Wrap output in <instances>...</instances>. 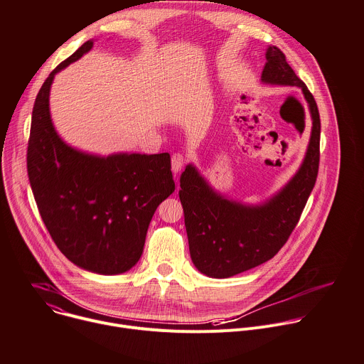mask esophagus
Masks as SVG:
<instances>
[{
	"mask_svg": "<svg viewBox=\"0 0 364 364\" xmlns=\"http://www.w3.org/2000/svg\"><path fill=\"white\" fill-rule=\"evenodd\" d=\"M184 166V157L181 154H174L171 157V170L174 174H178Z\"/></svg>",
	"mask_w": 364,
	"mask_h": 364,
	"instance_id": "obj_1",
	"label": "esophagus"
}]
</instances>
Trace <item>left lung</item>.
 I'll return each mask as SVG.
<instances>
[{"instance_id": "8db88e82", "label": "left lung", "mask_w": 364, "mask_h": 364, "mask_svg": "<svg viewBox=\"0 0 364 364\" xmlns=\"http://www.w3.org/2000/svg\"><path fill=\"white\" fill-rule=\"evenodd\" d=\"M261 80L299 87L311 118L309 141L296 173L259 203H245L218 191L194 164H187L178 191L194 267L210 278H229L272 259L295 229L314 188L320 163L321 122L314 96L277 46H268Z\"/></svg>"}]
</instances>
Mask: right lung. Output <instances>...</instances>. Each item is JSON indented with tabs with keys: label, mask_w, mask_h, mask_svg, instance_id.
<instances>
[{
	"label": "right lung",
	"mask_w": 364,
	"mask_h": 364,
	"mask_svg": "<svg viewBox=\"0 0 364 364\" xmlns=\"http://www.w3.org/2000/svg\"><path fill=\"white\" fill-rule=\"evenodd\" d=\"M83 43L43 83L33 108L27 171L41 219L80 269L118 275L136 265L149 222L174 190L168 152L99 155L68 144L50 114L55 76L85 56Z\"/></svg>",
	"instance_id": "1"
}]
</instances>
